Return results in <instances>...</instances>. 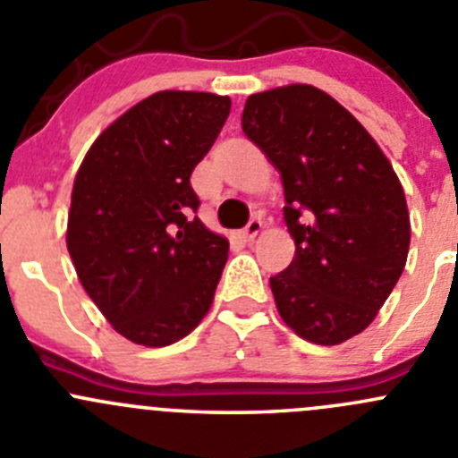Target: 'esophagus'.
Listing matches in <instances>:
<instances>
[{
	"label": "esophagus",
	"instance_id": "1",
	"mask_svg": "<svg viewBox=\"0 0 458 458\" xmlns=\"http://www.w3.org/2000/svg\"><path fill=\"white\" fill-rule=\"evenodd\" d=\"M260 229H263V222H260L259 217H254V220H250V225H247L245 229H242V238H245L247 242H251L256 236H259Z\"/></svg>",
	"mask_w": 458,
	"mask_h": 458
}]
</instances>
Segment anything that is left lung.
I'll use <instances>...</instances> for the list:
<instances>
[{
	"instance_id": "obj_1",
	"label": "left lung",
	"mask_w": 458,
	"mask_h": 458,
	"mask_svg": "<svg viewBox=\"0 0 458 458\" xmlns=\"http://www.w3.org/2000/svg\"><path fill=\"white\" fill-rule=\"evenodd\" d=\"M242 132L283 180L297 254L269 278L278 315L299 337L335 346L362 333L407 263V199L364 125L312 85L251 94Z\"/></svg>"
}]
</instances>
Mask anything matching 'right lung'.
<instances>
[{
    "mask_svg": "<svg viewBox=\"0 0 458 458\" xmlns=\"http://www.w3.org/2000/svg\"><path fill=\"white\" fill-rule=\"evenodd\" d=\"M229 96L157 91L91 143L73 180L67 250L112 328L141 346L186 337L213 303L229 242L195 216L191 173Z\"/></svg>",
    "mask_w": 458,
    "mask_h": 458,
    "instance_id": "obj_1",
    "label": "right lung"
}]
</instances>
